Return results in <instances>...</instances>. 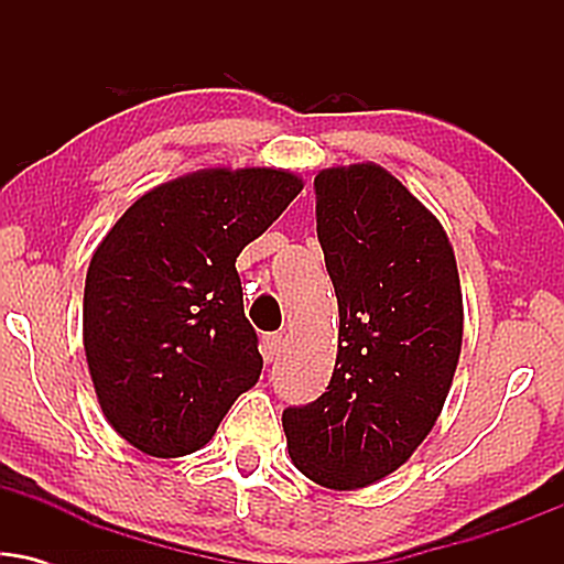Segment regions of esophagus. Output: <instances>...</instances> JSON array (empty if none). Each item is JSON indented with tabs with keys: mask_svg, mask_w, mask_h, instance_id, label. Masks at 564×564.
Wrapping results in <instances>:
<instances>
[{
	"mask_svg": "<svg viewBox=\"0 0 564 564\" xmlns=\"http://www.w3.org/2000/svg\"><path fill=\"white\" fill-rule=\"evenodd\" d=\"M281 334H264L262 339V355L264 360H273L278 352H281Z\"/></svg>",
	"mask_w": 564,
	"mask_h": 564,
	"instance_id": "esophagus-1",
	"label": "esophagus"
}]
</instances>
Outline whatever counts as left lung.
Wrapping results in <instances>:
<instances>
[{
    "mask_svg": "<svg viewBox=\"0 0 564 564\" xmlns=\"http://www.w3.org/2000/svg\"><path fill=\"white\" fill-rule=\"evenodd\" d=\"M315 219L339 349L326 392L283 411L294 467L336 490L392 475L448 398L464 310L443 225L377 164L315 177Z\"/></svg>",
    "mask_w": 564,
    "mask_h": 564,
    "instance_id": "1",
    "label": "left lung"
}]
</instances>
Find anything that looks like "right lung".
Here are the masks:
<instances>
[{
	"instance_id": "right-lung-1",
	"label": "right lung",
	"mask_w": 564,
	"mask_h": 564,
	"mask_svg": "<svg viewBox=\"0 0 564 564\" xmlns=\"http://www.w3.org/2000/svg\"><path fill=\"white\" fill-rule=\"evenodd\" d=\"M302 191L281 170H204L140 196L97 246L84 352L111 426L148 456L198 451L262 373L236 257Z\"/></svg>"
}]
</instances>
